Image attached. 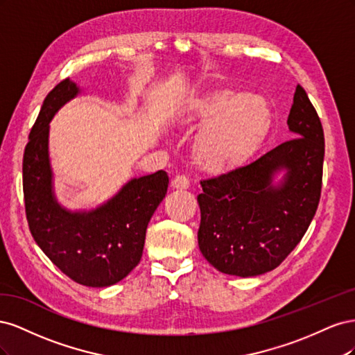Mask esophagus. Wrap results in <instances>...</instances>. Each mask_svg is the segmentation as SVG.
I'll use <instances>...</instances> for the list:
<instances>
[{
    "mask_svg": "<svg viewBox=\"0 0 355 355\" xmlns=\"http://www.w3.org/2000/svg\"><path fill=\"white\" fill-rule=\"evenodd\" d=\"M171 188L173 189H179V191H184L189 188V180L185 175H178L173 179H171Z\"/></svg>",
    "mask_w": 355,
    "mask_h": 355,
    "instance_id": "esophagus-1",
    "label": "esophagus"
}]
</instances>
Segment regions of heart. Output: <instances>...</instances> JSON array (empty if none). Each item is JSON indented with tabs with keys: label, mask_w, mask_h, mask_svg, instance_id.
<instances>
[{
	"label": "heart",
	"mask_w": 355,
	"mask_h": 355,
	"mask_svg": "<svg viewBox=\"0 0 355 355\" xmlns=\"http://www.w3.org/2000/svg\"><path fill=\"white\" fill-rule=\"evenodd\" d=\"M192 159L204 173L223 176L240 168L270 135L272 112L265 99L234 90L207 89L189 94L173 115V127L189 132Z\"/></svg>",
	"instance_id": "heart-1"
}]
</instances>
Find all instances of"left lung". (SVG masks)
Returning a JSON list of instances; mask_svg holds the SVG:
<instances>
[{"label":"left lung","mask_w":355,"mask_h":355,"mask_svg":"<svg viewBox=\"0 0 355 355\" xmlns=\"http://www.w3.org/2000/svg\"><path fill=\"white\" fill-rule=\"evenodd\" d=\"M293 139L252 164L201 180L198 245L218 271L254 277L280 265L305 235L318 207L324 133L297 85L287 118ZM285 170L280 184L273 176Z\"/></svg>","instance_id":"8db88e82"}]
</instances>
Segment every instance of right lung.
<instances>
[{
	"label": "right lung",
	"mask_w": 355,
	"mask_h": 355,
	"mask_svg": "<svg viewBox=\"0 0 355 355\" xmlns=\"http://www.w3.org/2000/svg\"><path fill=\"white\" fill-rule=\"evenodd\" d=\"M78 93L77 84L65 78L42 102L24 154L25 211L32 237L63 274L83 286L108 287L141 261L148 223L167 194L168 176L158 170L135 178L90 211L62 207L53 191L49 124Z\"/></svg>",
	"instance_id": "1"
}]
</instances>
